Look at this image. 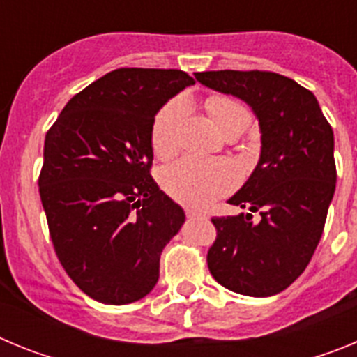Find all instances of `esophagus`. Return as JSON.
<instances>
[{
	"mask_svg": "<svg viewBox=\"0 0 357 357\" xmlns=\"http://www.w3.org/2000/svg\"><path fill=\"white\" fill-rule=\"evenodd\" d=\"M185 216L191 218V220H202V218H206L202 213H197V211H185Z\"/></svg>",
	"mask_w": 357,
	"mask_h": 357,
	"instance_id": "1",
	"label": "esophagus"
}]
</instances>
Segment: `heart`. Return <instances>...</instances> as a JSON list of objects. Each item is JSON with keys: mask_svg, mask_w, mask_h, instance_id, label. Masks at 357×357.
<instances>
[{"mask_svg": "<svg viewBox=\"0 0 357 357\" xmlns=\"http://www.w3.org/2000/svg\"><path fill=\"white\" fill-rule=\"evenodd\" d=\"M209 114L223 132L238 121H250V110L241 100L227 94L211 96L206 102ZM185 103L181 98L168 102L151 123V148L160 159L173 155L181 144ZM239 181L234 164L225 159H204L188 155L160 172L164 191L189 207H207L223 195L230 193Z\"/></svg>", "mask_w": 357, "mask_h": 357, "instance_id": "obj_1", "label": "heart"}]
</instances>
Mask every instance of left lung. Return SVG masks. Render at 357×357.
Here are the masks:
<instances>
[{
    "label": "left lung",
    "mask_w": 357,
    "mask_h": 357,
    "mask_svg": "<svg viewBox=\"0 0 357 357\" xmlns=\"http://www.w3.org/2000/svg\"><path fill=\"white\" fill-rule=\"evenodd\" d=\"M195 78L245 100L263 134L259 162L229 200L250 213L211 220L216 239L207 266L230 291L272 296L304 272L324 232L336 188L333 128L314 94L279 73L225 69Z\"/></svg>",
    "instance_id": "obj_1"
}]
</instances>
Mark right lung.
I'll return each instance as SVG.
<instances>
[{
	"label": "right lung",
	"instance_id": "obj_1",
	"mask_svg": "<svg viewBox=\"0 0 357 357\" xmlns=\"http://www.w3.org/2000/svg\"><path fill=\"white\" fill-rule=\"evenodd\" d=\"M195 80L181 69L119 68L71 98L44 139L39 193L55 254L85 295L139 301L184 211L151 178V123Z\"/></svg>",
	"mask_w": 357,
	"mask_h": 357
}]
</instances>
